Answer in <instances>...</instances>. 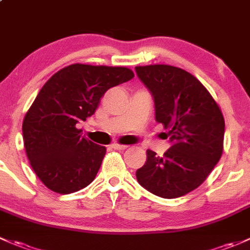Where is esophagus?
I'll return each instance as SVG.
<instances>
[{
    "instance_id": "1",
    "label": "esophagus",
    "mask_w": 250,
    "mask_h": 250,
    "mask_svg": "<svg viewBox=\"0 0 250 250\" xmlns=\"http://www.w3.org/2000/svg\"><path fill=\"white\" fill-rule=\"evenodd\" d=\"M111 147H112V148H115V149H120V151H123V149L128 148L127 145H120V144H112Z\"/></svg>"
}]
</instances>
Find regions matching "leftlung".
I'll return each instance as SVG.
<instances>
[{"instance_id":"left-lung-1","label":"left lung","mask_w":250,"mask_h":250,"mask_svg":"<svg viewBox=\"0 0 250 250\" xmlns=\"http://www.w3.org/2000/svg\"><path fill=\"white\" fill-rule=\"evenodd\" d=\"M135 70L151 92L156 121L167 129L171 143L163 157L147 149L136 180L160 198H180L198 188L219 162L224 117L211 93L190 73L167 64L139 65Z\"/></svg>"}]
</instances>
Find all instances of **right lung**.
Masks as SVG:
<instances>
[{
	"label": "right lung",
	"instance_id": "right-lung-1",
	"mask_svg": "<svg viewBox=\"0 0 250 250\" xmlns=\"http://www.w3.org/2000/svg\"><path fill=\"white\" fill-rule=\"evenodd\" d=\"M133 77L125 67L75 63L42 87L23 118L22 136L33 171L50 190L74 193L96 178L106 148L83 138L77 123L94 114L109 88Z\"/></svg>",
	"mask_w": 250,
	"mask_h": 250
}]
</instances>
